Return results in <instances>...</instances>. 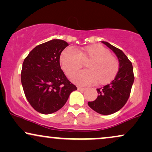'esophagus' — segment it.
I'll list each match as a JSON object with an SVG mask.
<instances>
[{"label":"esophagus","mask_w":152,"mask_h":152,"mask_svg":"<svg viewBox=\"0 0 152 152\" xmlns=\"http://www.w3.org/2000/svg\"><path fill=\"white\" fill-rule=\"evenodd\" d=\"M77 88H78V90L80 91H83L86 90L85 88H82V87H78Z\"/></svg>","instance_id":"esophagus-1"}]
</instances>
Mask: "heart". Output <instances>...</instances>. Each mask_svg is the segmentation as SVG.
Segmentation results:
<instances>
[{"label": "heart", "mask_w": 152, "mask_h": 152, "mask_svg": "<svg viewBox=\"0 0 152 152\" xmlns=\"http://www.w3.org/2000/svg\"><path fill=\"white\" fill-rule=\"evenodd\" d=\"M60 64L67 76L71 77L83 66L86 69L74 75L72 81L79 85H107L114 80L120 67L118 60L110 50L99 44L88 45L75 51L67 47L62 51Z\"/></svg>", "instance_id": "obj_1"}]
</instances>
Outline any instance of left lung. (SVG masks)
<instances>
[{
	"mask_svg": "<svg viewBox=\"0 0 152 152\" xmlns=\"http://www.w3.org/2000/svg\"><path fill=\"white\" fill-rule=\"evenodd\" d=\"M102 42L116 54L120 68L115 79L110 83L97 89L98 97L94 101L88 102V105L96 112L107 115L120 110L127 103L134 76L132 62L123 52L107 42Z\"/></svg>",
	"mask_w": 152,
	"mask_h": 152,
	"instance_id": "1",
	"label": "left lung"
}]
</instances>
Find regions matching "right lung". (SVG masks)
<instances>
[{"label":"right lung","mask_w":152,"mask_h":152,"mask_svg":"<svg viewBox=\"0 0 152 152\" xmlns=\"http://www.w3.org/2000/svg\"><path fill=\"white\" fill-rule=\"evenodd\" d=\"M69 45L52 39L34 47L24 60L21 83L27 100L36 111L48 115L61 109L77 88L60 66L59 57Z\"/></svg>","instance_id":"right-lung-1"}]
</instances>
